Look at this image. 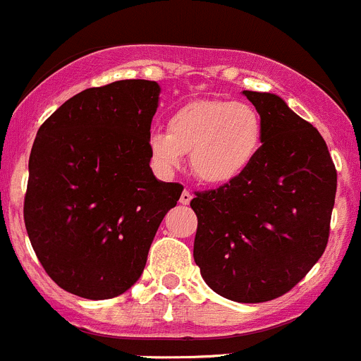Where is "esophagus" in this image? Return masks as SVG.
<instances>
[{
	"instance_id": "esophagus-1",
	"label": "esophagus",
	"mask_w": 361,
	"mask_h": 361,
	"mask_svg": "<svg viewBox=\"0 0 361 361\" xmlns=\"http://www.w3.org/2000/svg\"><path fill=\"white\" fill-rule=\"evenodd\" d=\"M190 201H192V192L188 190V188H185V190L181 192V195H180V202H181V204H188Z\"/></svg>"
}]
</instances>
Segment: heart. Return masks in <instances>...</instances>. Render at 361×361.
I'll return each mask as SVG.
<instances>
[{
	"label": "heart",
	"instance_id": "1",
	"mask_svg": "<svg viewBox=\"0 0 361 361\" xmlns=\"http://www.w3.org/2000/svg\"><path fill=\"white\" fill-rule=\"evenodd\" d=\"M264 141L257 111L243 102L195 100L171 114L167 130L149 135V153L164 173L176 169L190 153V171L199 181L224 185L254 164Z\"/></svg>",
	"mask_w": 361,
	"mask_h": 361
}]
</instances>
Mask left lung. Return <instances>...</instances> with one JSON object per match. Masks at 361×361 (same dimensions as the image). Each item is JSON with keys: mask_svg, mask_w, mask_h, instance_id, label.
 Returning <instances> with one entry per match:
<instances>
[{"mask_svg": "<svg viewBox=\"0 0 361 361\" xmlns=\"http://www.w3.org/2000/svg\"><path fill=\"white\" fill-rule=\"evenodd\" d=\"M243 93L261 116L264 141L240 178L195 192L194 261L220 296L261 303L291 291L323 255L337 169L317 128L281 97Z\"/></svg>", "mask_w": 361, "mask_h": 361, "instance_id": "1", "label": "left lung"}]
</instances>
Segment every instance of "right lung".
Listing matches in <instances>:
<instances>
[{
	"label": "right lung",
	"instance_id": "1",
	"mask_svg": "<svg viewBox=\"0 0 361 361\" xmlns=\"http://www.w3.org/2000/svg\"><path fill=\"white\" fill-rule=\"evenodd\" d=\"M159 93L145 79L87 87L37 132L24 224L45 274L80 298H114L135 284L183 190L149 167Z\"/></svg>",
	"mask_w": 361,
	"mask_h": 361
}]
</instances>
